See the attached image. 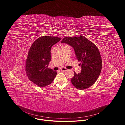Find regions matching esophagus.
Returning <instances> with one entry per match:
<instances>
[{
    "instance_id": "obj_1",
    "label": "esophagus",
    "mask_w": 125,
    "mask_h": 125,
    "mask_svg": "<svg viewBox=\"0 0 125 125\" xmlns=\"http://www.w3.org/2000/svg\"><path fill=\"white\" fill-rule=\"evenodd\" d=\"M61 70L62 71H63V72H66V71H68V69H66V68H62L61 69Z\"/></svg>"
}]
</instances>
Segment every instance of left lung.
Here are the masks:
<instances>
[{"label":"left lung","mask_w":125,"mask_h":125,"mask_svg":"<svg viewBox=\"0 0 125 125\" xmlns=\"http://www.w3.org/2000/svg\"><path fill=\"white\" fill-rule=\"evenodd\" d=\"M74 50L79 64L81 73L74 75L71 82L75 88L83 90L91 86L99 77L102 69V60L98 47L91 41L83 36L67 37L61 41Z\"/></svg>","instance_id":"left-lung-1"}]
</instances>
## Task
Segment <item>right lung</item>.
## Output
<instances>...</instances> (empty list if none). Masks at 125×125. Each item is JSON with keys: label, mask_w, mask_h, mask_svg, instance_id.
I'll list each match as a JSON object with an SVG mask.
<instances>
[{"label": "right lung", "mask_w": 125, "mask_h": 125, "mask_svg": "<svg viewBox=\"0 0 125 125\" xmlns=\"http://www.w3.org/2000/svg\"><path fill=\"white\" fill-rule=\"evenodd\" d=\"M61 38L43 36L36 40L28 51L25 63V71L29 79L39 87L51 84L57 74L48 68L51 60L52 47Z\"/></svg>", "instance_id": "add662e5"}]
</instances>
